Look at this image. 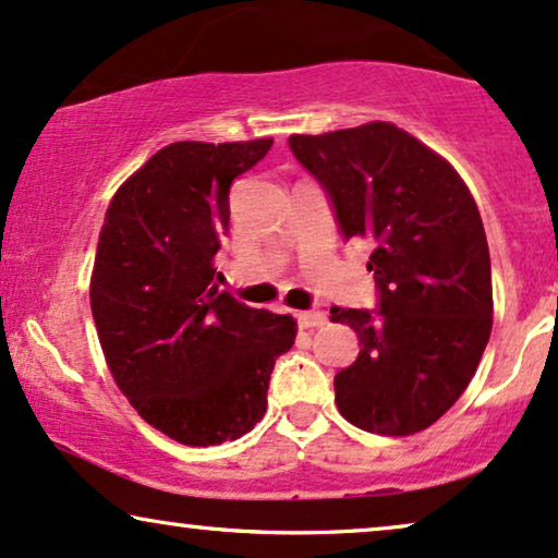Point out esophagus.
<instances>
[{"instance_id":"esophagus-1","label":"esophagus","mask_w":558,"mask_h":558,"mask_svg":"<svg viewBox=\"0 0 558 558\" xmlns=\"http://www.w3.org/2000/svg\"><path fill=\"white\" fill-rule=\"evenodd\" d=\"M296 320H300L302 328H320L328 317L320 310H307V313H296Z\"/></svg>"}]
</instances>
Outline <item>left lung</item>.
<instances>
[{"label":"left lung","instance_id":"8db88e82","mask_svg":"<svg viewBox=\"0 0 558 558\" xmlns=\"http://www.w3.org/2000/svg\"><path fill=\"white\" fill-rule=\"evenodd\" d=\"M328 192L345 241L372 243L379 307H332L359 336L336 404L361 430L412 436L464 395L492 332V269L480 209L446 158L392 122L292 135Z\"/></svg>","mask_w":558,"mask_h":558}]
</instances>
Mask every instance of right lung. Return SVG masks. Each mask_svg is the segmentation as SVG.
Returning a JSON list of instances; mask_svg holds the SVG:
<instances>
[{
  "mask_svg": "<svg viewBox=\"0 0 558 558\" xmlns=\"http://www.w3.org/2000/svg\"><path fill=\"white\" fill-rule=\"evenodd\" d=\"M271 143H171L114 192L99 233L89 300L107 366L137 415L184 446L245 436L294 343L292 315L215 284L230 184Z\"/></svg>",
  "mask_w": 558,
  "mask_h": 558,
  "instance_id": "obj_1",
  "label": "right lung"
}]
</instances>
